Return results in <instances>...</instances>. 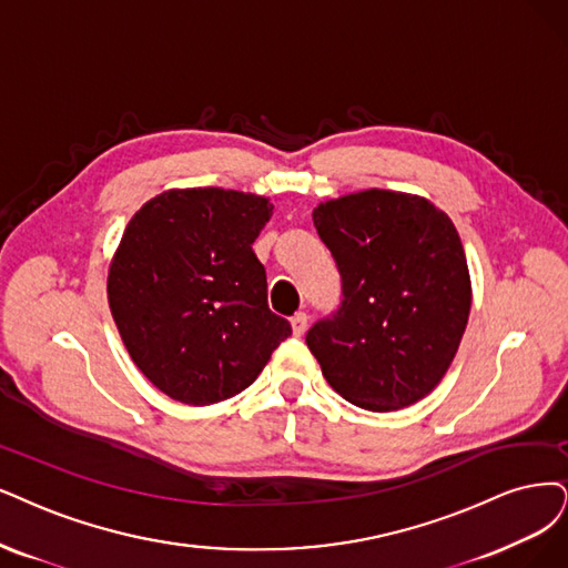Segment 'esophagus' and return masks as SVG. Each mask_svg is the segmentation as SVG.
<instances>
[{
  "label": "esophagus",
  "mask_w": 568,
  "mask_h": 568,
  "mask_svg": "<svg viewBox=\"0 0 568 568\" xmlns=\"http://www.w3.org/2000/svg\"><path fill=\"white\" fill-rule=\"evenodd\" d=\"M292 332L297 334V337H302V334L306 332V327H308V316L304 311H300V313H295V316H292Z\"/></svg>",
  "instance_id": "1"
}]
</instances>
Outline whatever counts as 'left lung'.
I'll list each match as a JSON object with an SVG mask.
<instances>
[{
    "label": "left lung",
    "mask_w": 568,
    "mask_h": 568,
    "mask_svg": "<svg viewBox=\"0 0 568 568\" xmlns=\"http://www.w3.org/2000/svg\"><path fill=\"white\" fill-rule=\"evenodd\" d=\"M313 224L344 295L306 334L327 384L369 412L418 403L468 325L470 273L456 226L430 201L386 189L321 203Z\"/></svg>",
    "instance_id": "1"
}]
</instances>
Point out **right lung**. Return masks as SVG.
<instances>
[{
	"mask_svg": "<svg viewBox=\"0 0 568 568\" xmlns=\"http://www.w3.org/2000/svg\"><path fill=\"white\" fill-rule=\"evenodd\" d=\"M271 203L231 189H173L125 226L108 297L133 363L184 405H213L257 379L292 327L266 304L252 243Z\"/></svg>",
	"mask_w": 568,
	"mask_h": 568,
	"instance_id": "1",
	"label": "right lung"
}]
</instances>
